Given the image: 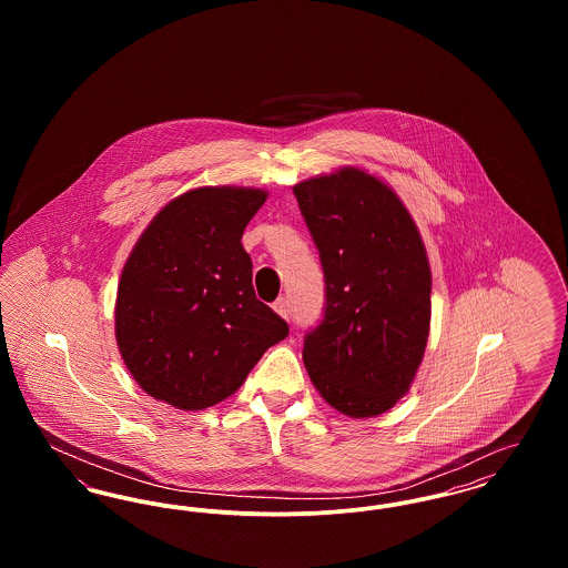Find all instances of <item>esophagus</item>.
Wrapping results in <instances>:
<instances>
[{"label":"esophagus","mask_w":568,"mask_h":568,"mask_svg":"<svg viewBox=\"0 0 568 568\" xmlns=\"http://www.w3.org/2000/svg\"><path fill=\"white\" fill-rule=\"evenodd\" d=\"M274 311L283 317V320H290V300L287 297H278L276 302H274Z\"/></svg>","instance_id":"1"}]
</instances>
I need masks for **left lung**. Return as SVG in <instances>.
Wrapping results in <instances>:
<instances>
[{
  "mask_svg": "<svg viewBox=\"0 0 568 568\" xmlns=\"http://www.w3.org/2000/svg\"><path fill=\"white\" fill-rule=\"evenodd\" d=\"M300 213L324 266V320L302 359L325 403L375 417L413 383L430 334L433 274L400 197L359 168L302 181Z\"/></svg>",
  "mask_w": 568,
  "mask_h": 568,
  "instance_id": "1",
  "label": "left lung"
}]
</instances>
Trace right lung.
Listing matches in <instances>:
<instances>
[{"instance_id": "right-lung-1", "label": "right lung", "mask_w": 568, "mask_h": 568, "mask_svg": "<svg viewBox=\"0 0 568 568\" xmlns=\"http://www.w3.org/2000/svg\"><path fill=\"white\" fill-rule=\"evenodd\" d=\"M268 193L200 187L168 202L119 281L114 334L135 383L155 400L202 410L232 396L290 334L255 297L246 223Z\"/></svg>"}]
</instances>
